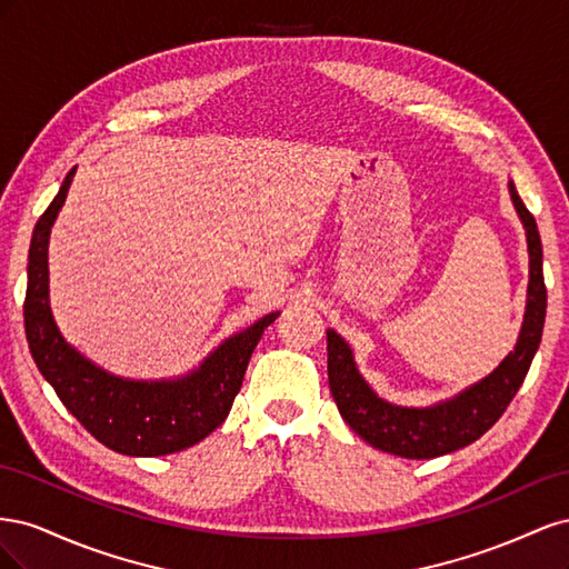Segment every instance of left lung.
I'll return each instance as SVG.
<instances>
[{"label":"left lung","mask_w":569,"mask_h":569,"mask_svg":"<svg viewBox=\"0 0 569 569\" xmlns=\"http://www.w3.org/2000/svg\"><path fill=\"white\" fill-rule=\"evenodd\" d=\"M510 197L518 209L529 247L527 313L518 347L489 377L462 391L449 403L435 408H401L382 401L358 375L351 349L335 330H327V377L341 418L370 446L401 458H437L477 441L503 416L522 387L537 353L546 320L543 251L537 220L510 182Z\"/></svg>","instance_id":"8db88e82"}]
</instances>
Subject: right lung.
Listing matches in <instances>:
<instances>
[{
    "instance_id": "1",
    "label": "right lung",
    "mask_w": 569,
    "mask_h": 569,
    "mask_svg": "<svg viewBox=\"0 0 569 569\" xmlns=\"http://www.w3.org/2000/svg\"><path fill=\"white\" fill-rule=\"evenodd\" d=\"M73 176L76 168L68 170L59 194L47 206L32 232L23 303L30 353L61 403L111 451L151 458L189 449L226 422L234 396L242 389L256 343L278 313L261 318L249 330L220 343L184 380L130 382L92 366L63 341L51 320L47 299L49 230Z\"/></svg>"
}]
</instances>
